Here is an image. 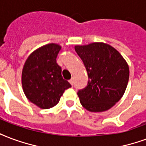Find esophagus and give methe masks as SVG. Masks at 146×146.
I'll use <instances>...</instances> for the list:
<instances>
[{
  "mask_svg": "<svg viewBox=\"0 0 146 146\" xmlns=\"http://www.w3.org/2000/svg\"><path fill=\"white\" fill-rule=\"evenodd\" d=\"M70 83V84H71V85H73V78H72V79H70V81H69Z\"/></svg>",
  "mask_w": 146,
  "mask_h": 146,
  "instance_id": "34e87169",
  "label": "esophagus"
}]
</instances>
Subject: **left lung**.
Here are the masks:
<instances>
[{"mask_svg":"<svg viewBox=\"0 0 146 146\" xmlns=\"http://www.w3.org/2000/svg\"><path fill=\"white\" fill-rule=\"evenodd\" d=\"M84 62L88 84L77 93L82 106L91 112L111 108L122 98L129 79V67L117 50L108 44L94 42L76 46Z\"/></svg>","mask_w":146,"mask_h":146,"instance_id":"left-lung-1","label":"left lung"}]
</instances>
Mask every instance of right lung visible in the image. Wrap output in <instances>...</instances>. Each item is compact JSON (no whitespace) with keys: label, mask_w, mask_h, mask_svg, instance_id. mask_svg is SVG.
<instances>
[{"label":"right lung","mask_w":146,"mask_h":146,"mask_svg":"<svg viewBox=\"0 0 146 146\" xmlns=\"http://www.w3.org/2000/svg\"><path fill=\"white\" fill-rule=\"evenodd\" d=\"M61 46L49 43L35 50L28 57L22 70L21 84L26 98L42 109L56 106L65 90L71 87L62 78L56 57Z\"/></svg>","instance_id":"right-lung-1"}]
</instances>
